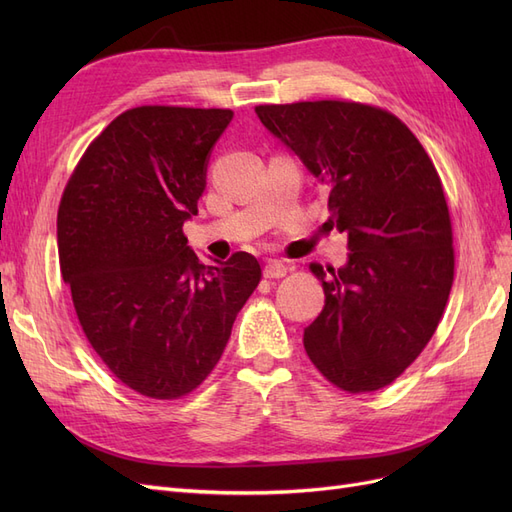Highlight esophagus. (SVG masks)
<instances>
[{"instance_id":"obj_1","label":"esophagus","mask_w":512,"mask_h":512,"mask_svg":"<svg viewBox=\"0 0 512 512\" xmlns=\"http://www.w3.org/2000/svg\"><path fill=\"white\" fill-rule=\"evenodd\" d=\"M286 273H288V267L277 260H271L265 267V277H269V280H280V277H284Z\"/></svg>"}]
</instances>
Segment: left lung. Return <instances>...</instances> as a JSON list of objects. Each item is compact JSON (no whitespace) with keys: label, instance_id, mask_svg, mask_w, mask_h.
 <instances>
[{"label":"left lung","instance_id":"1","mask_svg":"<svg viewBox=\"0 0 512 512\" xmlns=\"http://www.w3.org/2000/svg\"><path fill=\"white\" fill-rule=\"evenodd\" d=\"M265 128L329 188L348 265L318 262L324 309L303 333L309 361L337 389L397 380L436 333L455 275L453 226L436 166L404 121L374 104H260Z\"/></svg>","mask_w":512,"mask_h":512}]
</instances>
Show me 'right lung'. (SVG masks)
<instances>
[{
  "label": "right lung",
  "mask_w": 512,
  "mask_h": 512,
  "mask_svg": "<svg viewBox=\"0 0 512 512\" xmlns=\"http://www.w3.org/2000/svg\"><path fill=\"white\" fill-rule=\"evenodd\" d=\"M230 119V108H130L89 143L61 194L59 269L83 333L115 378L151 399L203 384L262 277L247 252L205 265L183 235Z\"/></svg>",
  "instance_id": "add662e5"
}]
</instances>
